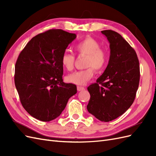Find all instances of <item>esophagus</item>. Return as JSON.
Wrapping results in <instances>:
<instances>
[{
  "label": "esophagus",
  "instance_id": "1",
  "mask_svg": "<svg viewBox=\"0 0 156 156\" xmlns=\"http://www.w3.org/2000/svg\"><path fill=\"white\" fill-rule=\"evenodd\" d=\"M85 90V88L84 87H80V86H78L77 87V90L78 91H83Z\"/></svg>",
  "mask_w": 156,
  "mask_h": 156
}]
</instances>
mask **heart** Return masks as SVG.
Masks as SVG:
<instances>
[{
    "label": "heart",
    "mask_w": 156,
    "mask_h": 156,
    "mask_svg": "<svg viewBox=\"0 0 156 156\" xmlns=\"http://www.w3.org/2000/svg\"><path fill=\"white\" fill-rule=\"evenodd\" d=\"M75 50L79 55H86L85 66L88 68L74 72L66 77L67 81L77 85H84L90 80L94 74V69L101 71L106 66L108 55L107 52L101 49V45L95 39L88 37L75 45ZM75 56L73 53L66 51L61 56V64L64 69L72 70Z\"/></svg>",
    "instance_id": "1"
}]
</instances>
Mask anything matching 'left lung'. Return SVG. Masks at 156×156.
<instances>
[{
  "mask_svg": "<svg viewBox=\"0 0 156 156\" xmlns=\"http://www.w3.org/2000/svg\"><path fill=\"white\" fill-rule=\"evenodd\" d=\"M110 44L111 55L105 72L87 89L90 98L88 111L102 122L123 115L133 104L140 80L135 51L119 33L101 31Z\"/></svg>",
  "mask_w": 156,
  "mask_h": 156,
  "instance_id": "obj_1",
  "label": "left lung"
}]
</instances>
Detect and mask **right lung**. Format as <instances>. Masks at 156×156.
<instances>
[{
  "label": "right lung",
  "instance_id": "1",
  "mask_svg": "<svg viewBox=\"0 0 156 156\" xmlns=\"http://www.w3.org/2000/svg\"><path fill=\"white\" fill-rule=\"evenodd\" d=\"M76 34L51 29L36 35L19 55L14 81L23 108L35 119L49 122L64 111L77 93L73 84L63 82L61 56Z\"/></svg>",
  "mask_w": 156,
  "mask_h": 156
}]
</instances>
